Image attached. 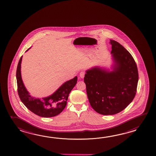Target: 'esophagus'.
I'll return each mask as SVG.
<instances>
[{
  "label": "esophagus",
  "instance_id": "esophagus-1",
  "mask_svg": "<svg viewBox=\"0 0 156 156\" xmlns=\"http://www.w3.org/2000/svg\"><path fill=\"white\" fill-rule=\"evenodd\" d=\"M85 71H81V72L80 73V76L81 77V78H83L84 76H85Z\"/></svg>",
  "mask_w": 156,
  "mask_h": 156
}]
</instances>
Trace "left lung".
<instances>
[{
    "mask_svg": "<svg viewBox=\"0 0 156 156\" xmlns=\"http://www.w3.org/2000/svg\"><path fill=\"white\" fill-rule=\"evenodd\" d=\"M114 60L111 72L99 67L86 71L84 77L90 104L97 113L114 115L124 109L136 96L138 71L131 54L114 40H110Z\"/></svg>",
    "mask_w": 156,
    "mask_h": 156,
    "instance_id": "obj_1",
    "label": "left lung"
}]
</instances>
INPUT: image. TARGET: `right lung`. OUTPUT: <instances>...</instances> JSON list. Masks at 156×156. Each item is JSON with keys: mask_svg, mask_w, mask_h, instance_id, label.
Segmentation results:
<instances>
[{"mask_svg": "<svg viewBox=\"0 0 156 156\" xmlns=\"http://www.w3.org/2000/svg\"><path fill=\"white\" fill-rule=\"evenodd\" d=\"M22 59V56L19 61L16 72L17 90L20 100L30 111L38 116L44 118L56 116L66 106L69 95L76 84L77 77L64 83L52 95L42 99L35 98L30 95L22 81L20 73Z\"/></svg>", "mask_w": 156, "mask_h": 156, "instance_id": "add662e5", "label": "right lung"}]
</instances>
